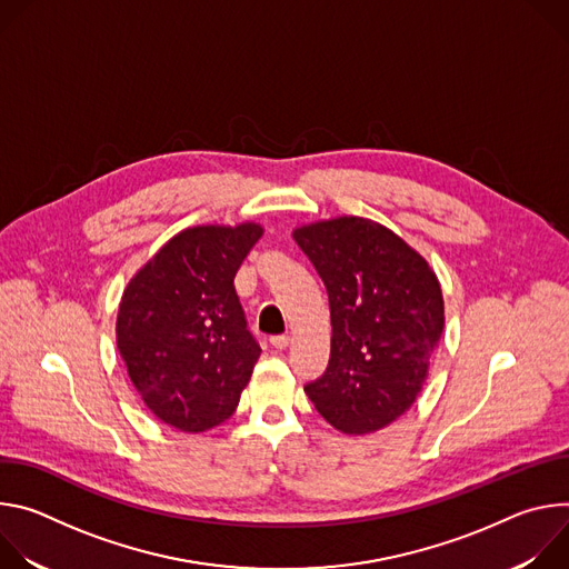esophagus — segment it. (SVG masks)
Here are the masks:
<instances>
[{
  "label": "esophagus",
  "mask_w": 569,
  "mask_h": 569,
  "mask_svg": "<svg viewBox=\"0 0 569 569\" xmlns=\"http://www.w3.org/2000/svg\"><path fill=\"white\" fill-rule=\"evenodd\" d=\"M270 345L274 349H286L290 345V338L288 336H274V338H270Z\"/></svg>",
  "instance_id": "obj_1"
}]
</instances>
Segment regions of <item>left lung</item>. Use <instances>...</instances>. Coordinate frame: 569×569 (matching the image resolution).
Wrapping results in <instances>:
<instances>
[{"label":"left lung","mask_w":569,"mask_h":569,"mask_svg":"<svg viewBox=\"0 0 569 569\" xmlns=\"http://www.w3.org/2000/svg\"><path fill=\"white\" fill-rule=\"evenodd\" d=\"M329 292L331 360L303 389L345 435H371L412 408L443 333L435 270L391 229L340 216L292 231Z\"/></svg>","instance_id":"1"}]
</instances>
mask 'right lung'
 I'll return each mask as SVG.
<instances>
[{
  "instance_id": "add662e5",
  "label": "right lung",
  "mask_w": 569,
  "mask_h": 569,
  "mask_svg": "<svg viewBox=\"0 0 569 569\" xmlns=\"http://www.w3.org/2000/svg\"><path fill=\"white\" fill-rule=\"evenodd\" d=\"M261 236L257 222L189 227L126 286L117 349L161 423L204 432L233 415L261 356L233 277Z\"/></svg>"
}]
</instances>
